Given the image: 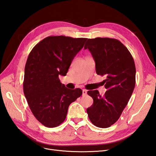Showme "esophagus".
Instances as JSON below:
<instances>
[{
	"instance_id": "obj_1",
	"label": "esophagus",
	"mask_w": 156,
	"mask_h": 156,
	"mask_svg": "<svg viewBox=\"0 0 156 156\" xmlns=\"http://www.w3.org/2000/svg\"><path fill=\"white\" fill-rule=\"evenodd\" d=\"M86 94H87V90L83 89V90H82V95H86Z\"/></svg>"
}]
</instances>
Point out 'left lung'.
I'll list each match as a JSON object with an SVG mask.
<instances>
[{
	"label": "left lung",
	"mask_w": 156,
	"mask_h": 156,
	"mask_svg": "<svg viewBox=\"0 0 156 156\" xmlns=\"http://www.w3.org/2000/svg\"><path fill=\"white\" fill-rule=\"evenodd\" d=\"M84 49H88L92 55L96 73L107 77L103 96L98 90L87 91L94 100L87 109L90 121L105 129L117 121L133 94L136 83L134 61L127 48L115 39H88Z\"/></svg>",
	"instance_id": "8db88e82"
}]
</instances>
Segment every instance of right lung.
Returning <instances> with one entry per match:
<instances>
[{
	"label": "right lung",
	"mask_w": 156,
	"mask_h": 156,
	"mask_svg": "<svg viewBox=\"0 0 156 156\" xmlns=\"http://www.w3.org/2000/svg\"><path fill=\"white\" fill-rule=\"evenodd\" d=\"M86 40L64 35L49 36L39 42L29 54L23 93L31 112L43 125L53 128L61 125L70 103L82 95L81 89L66 88L58 76H66Z\"/></svg>",
	"instance_id": "1"
}]
</instances>
